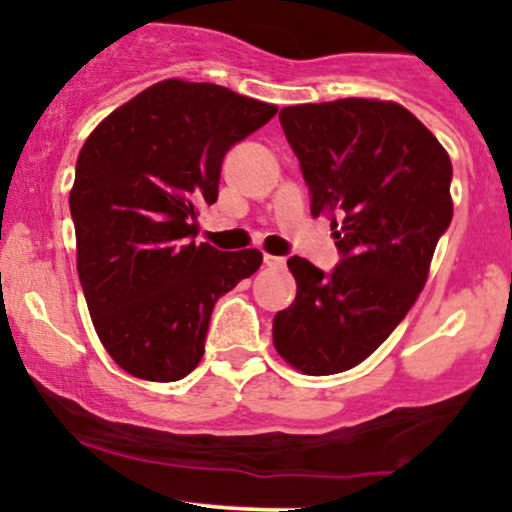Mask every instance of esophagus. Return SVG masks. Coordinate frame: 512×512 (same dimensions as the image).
<instances>
[{"label":"esophagus","instance_id":"obj_1","mask_svg":"<svg viewBox=\"0 0 512 512\" xmlns=\"http://www.w3.org/2000/svg\"><path fill=\"white\" fill-rule=\"evenodd\" d=\"M264 264H267V267L281 269L286 264V260H284V257H276V255H264Z\"/></svg>","mask_w":512,"mask_h":512}]
</instances>
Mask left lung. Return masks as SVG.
Segmentation results:
<instances>
[{"label":"left lung","mask_w":512,"mask_h":512,"mask_svg":"<svg viewBox=\"0 0 512 512\" xmlns=\"http://www.w3.org/2000/svg\"><path fill=\"white\" fill-rule=\"evenodd\" d=\"M301 163L310 214L330 216L337 267L289 260L296 298L274 315V346L293 368L334 375L390 337L426 284L452 221V163L397 103L344 98L279 113Z\"/></svg>","instance_id":"8db88e82"}]
</instances>
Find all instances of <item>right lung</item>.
I'll list each match as a JSON object with an SVG mask.
<instances>
[{"label":"right lung","mask_w":512,"mask_h":512,"mask_svg":"<svg viewBox=\"0 0 512 512\" xmlns=\"http://www.w3.org/2000/svg\"><path fill=\"white\" fill-rule=\"evenodd\" d=\"M276 105L216 84L168 79L93 129L76 161L69 211L93 327L129 375L175 383L204 356L223 293L260 269V250L195 243L199 209L219 197L231 146Z\"/></svg>","instance_id":"obj_1"}]
</instances>
